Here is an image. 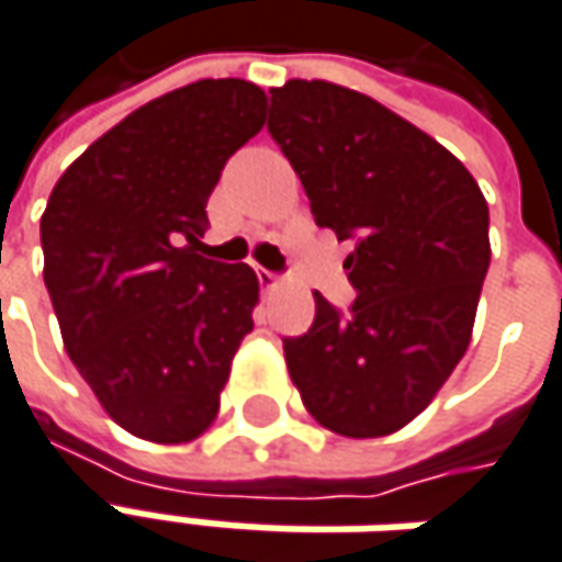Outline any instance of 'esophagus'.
Segmentation results:
<instances>
[{"label": "esophagus", "instance_id": "esophagus-1", "mask_svg": "<svg viewBox=\"0 0 562 562\" xmlns=\"http://www.w3.org/2000/svg\"><path fill=\"white\" fill-rule=\"evenodd\" d=\"M258 282H261V289H267V292L280 289V277L273 270H267V267H258Z\"/></svg>", "mask_w": 562, "mask_h": 562}]
</instances>
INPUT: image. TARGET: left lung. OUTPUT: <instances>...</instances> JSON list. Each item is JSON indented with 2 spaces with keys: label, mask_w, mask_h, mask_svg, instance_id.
<instances>
[{
  "label": "left lung",
  "mask_w": 562,
  "mask_h": 562,
  "mask_svg": "<svg viewBox=\"0 0 562 562\" xmlns=\"http://www.w3.org/2000/svg\"><path fill=\"white\" fill-rule=\"evenodd\" d=\"M267 130L317 226L355 243V307L339 317L314 292V326L282 341L289 376L329 432L392 436L432 404L473 339L488 202L448 148L358 89L289 80L270 89Z\"/></svg>",
  "instance_id": "obj_1"
}]
</instances>
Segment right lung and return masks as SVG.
Returning <instances> with one entry per match:
<instances>
[{"instance_id":"obj_1","label":"right lung","mask_w":562,"mask_h":562,"mask_svg":"<svg viewBox=\"0 0 562 562\" xmlns=\"http://www.w3.org/2000/svg\"><path fill=\"white\" fill-rule=\"evenodd\" d=\"M263 108V89L236 77L173 89L99 136L52 189L43 280L65 351L130 436L192 441L221 411L261 282L192 243Z\"/></svg>"}]
</instances>
